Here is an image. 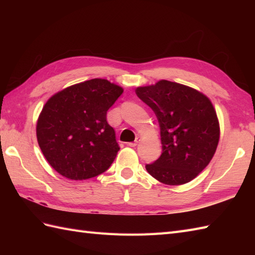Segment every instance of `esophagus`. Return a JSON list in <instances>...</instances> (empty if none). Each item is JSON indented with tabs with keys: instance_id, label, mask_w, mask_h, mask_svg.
I'll list each match as a JSON object with an SVG mask.
<instances>
[{
	"instance_id": "34e87169",
	"label": "esophagus",
	"mask_w": 255,
	"mask_h": 255,
	"mask_svg": "<svg viewBox=\"0 0 255 255\" xmlns=\"http://www.w3.org/2000/svg\"><path fill=\"white\" fill-rule=\"evenodd\" d=\"M139 142H140V138H139V137H137V138H136V140H134L133 142H129V143H128V145H129V147H136V145H137Z\"/></svg>"
}]
</instances>
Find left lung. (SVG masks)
Here are the masks:
<instances>
[{
    "label": "left lung",
    "instance_id": "1",
    "mask_svg": "<svg viewBox=\"0 0 255 255\" xmlns=\"http://www.w3.org/2000/svg\"><path fill=\"white\" fill-rule=\"evenodd\" d=\"M136 94L158 118L162 153L145 169L166 185L194 180L217 149L220 128L210 100L202 92L171 81L139 86Z\"/></svg>",
    "mask_w": 255,
    "mask_h": 255
}]
</instances>
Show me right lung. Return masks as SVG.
<instances>
[{
    "label": "right lung",
    "instance_id": "1",
    "mask_svg": "<svg viewBox=\"0 0 255 255\" xmlns=\"http://www.w3.org/2000/svg\"><path fill=\"white\" fill-rule=\"evenodd\" d=\"M123 92L108 80L92 79L47 101L37 121V141L59 174L88 180L111 166L119 147L106 114Z\"/></svg>",
    "mask_w": 255,
    "mask_h": 255
}]
</instances>
